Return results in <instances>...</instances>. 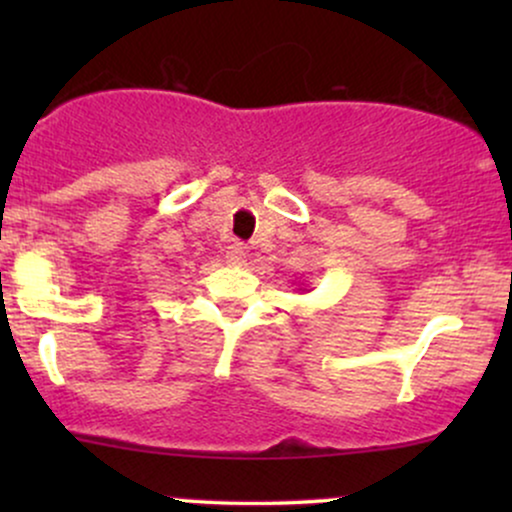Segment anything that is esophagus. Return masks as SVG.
<instances>
[{"label": "esophagus", "instance_id": "obj_1", "mask_svg": "<svg viewBox=\"0 0 512 512\" xmlns=\"http://www.w3.org/2000/svg\"><path fill=\"white\" fill-rule=\"evenodd\" d=\"M226 257L231 264H243L245 262V248L240 243H233L231 248L226 250Z\"/></svg>", "mask_w": 512, "mask_h": 512}]
</instances>
